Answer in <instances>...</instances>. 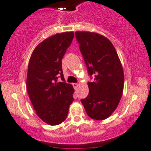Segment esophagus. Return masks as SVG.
<instances>
[{
  "label": "esophagus",
  "mask_w": 151,
  "mask_h": 151,
  "mask_svg": "<svg viewBox=\"0 0 151 151\" xmlns=\"http://www.w3.org/2000/svg\"><path fill=\"white\" fill-rule=\"evenodd\" d=\"M72 85H73V87H74V88H77V86H78V83H72Z\"/></svg>",
  "instance_id": "esophagus-1"
}]
</instances>
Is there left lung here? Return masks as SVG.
Segmentation results:
<instances>
[{
  "label": "left lung",
  "mask_w": 151,
  "mask_h": 151,
  "mask_svg": "<svg viewBox=\"0 0 151 151\" xmlns=\"http://www.w3.org/2000/svg\"><path fill=\"white\" fill-rule=\"evenodd\" d=\"M76 38L93 82H88L89 93L81 100L90 118L104 120L119 104L124 87V72L114 45L109 40L94 32L77 31Z\"/></svg>",
  "instance_id": "left-lung-1"
}]
</instances>
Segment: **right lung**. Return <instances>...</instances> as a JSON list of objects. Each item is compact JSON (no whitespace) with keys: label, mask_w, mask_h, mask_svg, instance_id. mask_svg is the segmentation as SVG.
<instances>
[{"label":"right lung","mask_w":151,"mask_h":151,"mask_svg":"<svg viewBox=\"0 0 151 151\" xmlns=\"http://www.w3.org/2000/svg\"><path fill=\"white\" fill-rule=\"evenodd\" d=\"M74 32L50 36L34 49L28 63L26 88L36 114L48 125L64 121L73 102L72 84L57 82L58 74L64 81L62 59L71 45Z\"/></svg>","instance_id":"obj_1"}]
</instances>
